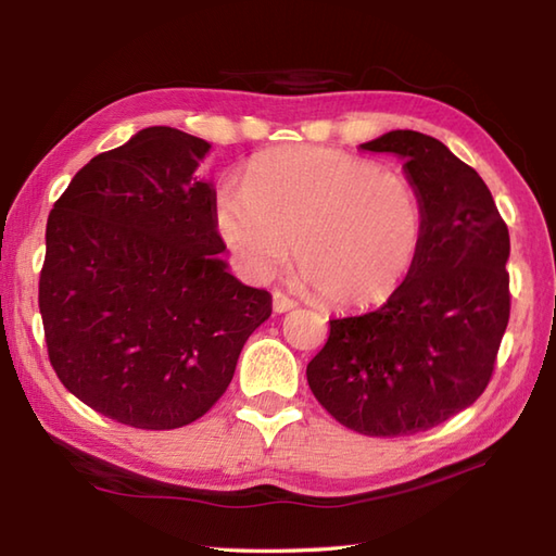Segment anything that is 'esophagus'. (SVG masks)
<instances>
[{"instance_id": "1", "label": "esophagus", "mask_w": 556, "mask_h": 556, "mask_svg": "<svg viewBox=\"0 0 556 556\" xmlns=\"http://www.w3.org/2000/svg\"><path fill=\"white\" fill-rule=\"evenodd\" d=\"M271 305H275L277 313H287V311H291V308H296V301L289 299L285 291L275 289V291H271Z\"/></svg>"}]
</instances>
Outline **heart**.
<instances>
[{
	"instance_id": "obj_1",
	"label": "heart",
	"mask_w": 556,
	"mask_h": 556,
	"mask_svg": "<svg viewBox=\"0 0 556 556\" xmlns=\"http://www.w3.org/2000/svg\"><path fill=\"white\" fill-rule=\"evenodd\" d=\"M215 222L253 277L291 257L303 279L334 305L387 299L416 263L425 233L422 195L380 164L332 148L291 146L248 164L243 188H222Z\"/></svg>"
}]
</instances>
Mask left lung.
<instances>
[{
    "instance_id": "1",
    "label": "left lung",
    "mask_w": 556,
    "mask_h": 556,
    "mask_svg": "<svg viewBox=\"0 0 556 556\" xmlns=\"http://www.w3.org/2000/svg\"><path fill=\"white\" fill-rule=\"evenodd\" d=\"M361 148L406 160L428 233L382 308L329 320L305 375L344 428L416 434L468 408L492 380L511 313L509 229L480 174L437 138L389 131Z\"/></svg>"
}]
</instances>
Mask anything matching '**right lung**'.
<instances>
[{
	"label": "right lung",
	"mask_w": 556,
	"mask_h": 556,
	"mask_svg": "<svg viewBox=\"0 0 556 556\" xmlns=\"http://www.w3.org/2000/svg\"><path fill=\"white\" fill-rule=\"evenodd\" d=\"M210 143L150 126L100 152L47 219L40 315L59 380L138 430L198 420L271 313L219 257L215 188L193 176Z\"/></svg>",
	"instance_id": "obj_1"
}]
</instances>
